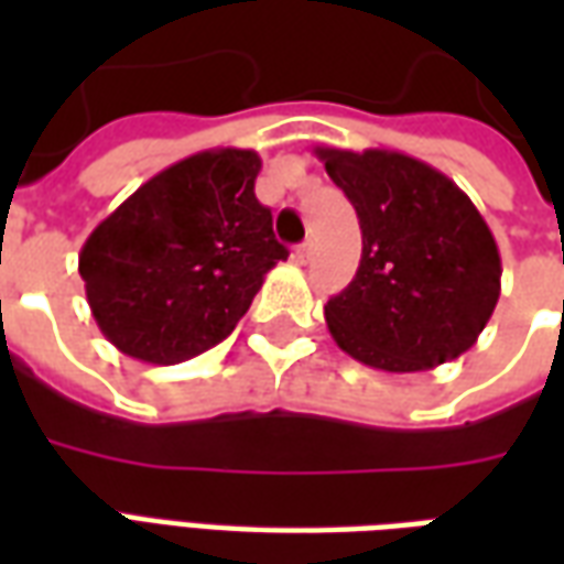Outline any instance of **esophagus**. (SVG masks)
Masks as SVG:
<instances>
[{
    "label": "esophagus",
    "mask_w": 564,
    "mask_h": 564,
    "mask_svg": "<svg viewBox=\"0 0 564 564\" xmlns=\"http://www.w3.org/2000/svg\"><path fill=\"white\" fill-rule=\"evenodd\" d=\"M295 262H302V265H305V262H311V257H314V241H302V245L295 247Z\"/></svg>",
    "instance_id": "esophagus-1"
}]
</instances>
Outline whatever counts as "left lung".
<instances>
[{
	"label": "left lung",
	"mask_w": 564,
	"mask_h": 564,
	"mask_svg": "<svg viewBox=\"0 0 564 564\" xmlns=\"http://www.w3.org/2000/svg\"><path fill=\"white\" fill-rule=\"evenodd\" d=\"M317 156L362 229L356 278L323 307L338 347L392 375L474 347L501 293V257L471 198L399 150L317 148Z\"/></svg>",
	"instance_id": "obj_1"
}]
</instances>
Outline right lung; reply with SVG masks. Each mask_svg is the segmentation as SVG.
<instances>
[{
    "mask_svg": "<svg viewBox=\"0 0 564 564\" xmlns=\"http://www.w3.org/2000/svg\"><path fill=\"white\" fill-rule=\"evenodd\" d=\"M259 169L257 150H202L153 174L93 229L78 271L120 354L174 366L232 335L286 259L253 193Z\"/></svg>",
    "mask_w": 564,
    "mask_h": 564,
    "instance_id": "1",
    "label": "right lung"
}]
</instances>
